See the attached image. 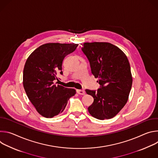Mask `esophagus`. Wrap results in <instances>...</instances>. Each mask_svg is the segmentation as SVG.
Masks as SVG:
<instances>
[{"label":"esophagus","instance_id":"obj_1","mask_svg":"<svg viewBox=\"0 0 158 158\" xmlns=\"http://www.w3.org/2000/svg\"><path fill=\"white\" fill-rule=\"evenodd\" d=\"M77 93L80 95H84L85 94V91H84V90H81V89H77Z\"/></svg>","mask_w":158,"mask_h":158}]
</instances>
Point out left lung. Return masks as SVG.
I'll return each instance as SVG.
<instances>
[{
    "instance_id": "8db88e82",
    "label": "left lung",
    "mask_w": 158,
    "mask_h": 158,
    "mask_svg": "<svg viewBox=\"0 0 158 158\" xmlns=\"http://www.w3.org/2000/svg\"><path fill=\"white\" fill-rule=\"evenodd\" d=\"M83 46L82 51L89 61L92 74L101 85L98 91L85 89L94 98L88 111L96 119H111L128 100L132 84L129 60L119 48L110 43L86 42Z\"/></svg>"
}]
</instances>
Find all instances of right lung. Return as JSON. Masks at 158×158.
<instances>
[{"label": "right lung", "instance_id": "obj_1", "mask_svg": "<svg viewBox=\"0 0 158 158\" xmlns=\"http://www.w3.org/2000/svg\"><path fill=\"white\" fill-rule=\"evenodd\" d=\"M77 44L48 43L37 48L27 58L23 72V85L27 96L42 116L51 118L64 110L76 90L55 84L57 74L62 75L64 57L73 52Z\"/></svg>", "mask_w": 158, "mask_h": 158}]
</instances>
